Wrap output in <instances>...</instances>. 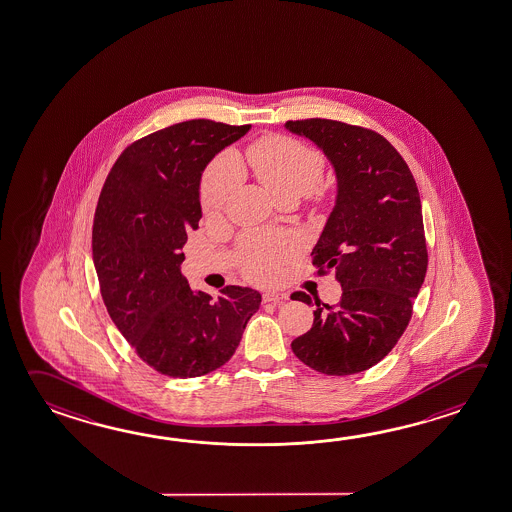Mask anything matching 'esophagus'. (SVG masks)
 <instances>
[{"label":"esophagus","instance_id":"34e87169","mask_svg":"<svg viewBox=\"0 0 512 512\" xmlns=\"http://www.w3.org/2000/svg\"><path fill=\"white\" fill-rule=\"evenodd\" d=\"M264 302H273V304H279V302H284V300H288V295L286 293H264Z\"/></svg>","mask_w":512,"mask_h":512}]
</instances>
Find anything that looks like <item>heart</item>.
Returning <instances> with one entry per match:
<instances>
[{
	"label": "heart",
	"mask_w": 512,
	"mask_h": 512,
	"mask_svg": "<svg viewBox=\"0 0 512 512\" xmlns=\"http://www.w3.org/2000/svg\"><path fill=\"white\" fill-rule=\"evenodd\" d=\"M251 172L257 175L277 199L297 197L319 184L324 159L319 152L288 137H264L244 155ZM239 168L232 157H221L208 168L203 179V208L208 215L222 212ZM290 255V242L277 237H251L242 250V264L248 277L257 282L273 279L280 262Z\"/></svg>",
	"instance_id": "heart-1"
}]
</instances>
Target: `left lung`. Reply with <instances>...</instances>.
<instances>
[{"mask_svg":"<svg viewBox=\"0 0 512 512\" xmlns=\"http://www.w3.org/2000/svg\"><path fill=\"white\" fill-rule=\"evenodd\" d=\"M328 157L337 177L335 206L311 251L319 271H335L337 306H320L308 333L291 342L306 366L324 375H353L395 348L427 271L422 203L402 155L386 137L331 119L288 121ZM293 300L311 306L297 291Z\"/></svg>","mask_w":512,"mask_h":512,"instance_id":"obj_1","label":"left lung"}]
</instances>
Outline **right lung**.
Masks as SVG:
<instances>
[{"label":"right lung","mask_w":512,"mask_h":512,"mask_svg":"<svg viewBox=\"0 0 512 512\" xmlns=\"http://www.w3.org/2000/svg\"><path fill=\"white\" fill-rule=\"evenodd\" d=\"M248 130L192 119L146 135L119 155L97 201L92 259L108 315L168 377L224 366L261 306L259 291L226 286L213 299L181 273L184 242L203 217L204 168Z\"/></svg>","instance_id":"obj_1"}]
</instances>
